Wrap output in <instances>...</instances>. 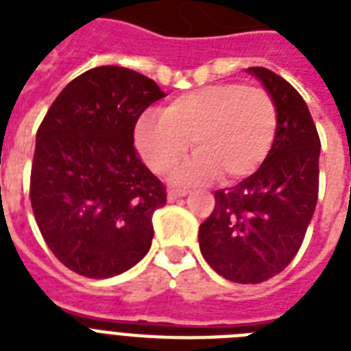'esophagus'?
I'll return each mask as SVG.
<instances>
[{"label": "esophagus", "instance_id": "obj_1", "mask_svg": "<svg viewBox=\"0 0 351 351\" xmlns=\"http://www.w3.org/2000/svg\"><path fill=\"white\" fill-rule=\"evenodd\" d=\"M187 193L189 191H186V189H171V191L167 193V200H169V202H175L176 198L186 197Z\"/></svg>", "mask_w": 351, "mask_h": 351}]
</instances>
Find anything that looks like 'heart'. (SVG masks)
I'll list each match as a JSON object with an SVG mask.
<instances>
[{"mask_svg": "<svg viewBox=\"0 0 351 351\" xmlns=\"http://www.w3.org/2000/svg\"><path fill=\"white\" fill-rule=\"evenodd\" d=\"M278 111L262 87L209 85L176 96L162 117L142 114L134 125V147L149 169L169 173L189 147L197 156L175 173L178 184H226L255 175L277 138Z\"/></svg>", "mask_w": 351, "mask_h": 351, "instance_id": "heart-1", "label": "heart"}]
</instances>
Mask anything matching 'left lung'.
<instances>
[{
    "label": "left lung",
    "mask_w": 351,
    "mask_h": 351,
    "mask_svg": "<svg viewBox=\"0 0 351 351\" xmlns=\"http://www.w3.org/2000/svg\"><path fill=\"white\" fill-rule=\"evenodd\" d=\"M247 73L277 104V138L255 175L215 191L198 242L219 275L258 284L282 271L304 240L319 197L321 140L306 101L286 80L264 67Z\"/></svg>",
    "instance_id": "8db88e82"
}]
</instances>
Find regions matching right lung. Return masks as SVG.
Segmentation results:
<instances>
[{"label": "right lung", "instance_id": "add662e5", "mask_svg": "<svg viewBox=\"0 0 351 351\" xmlns=\"http://www.w3.org/2000/svg\"><path fill=\"white\" fill-rule=\"evenodd\" d=\"M165 93L117 65L74 78L36 134L30 204L47 245L63 266L109 278L147 255L162 182L134 149V125Z\"/></svg>", "mask_w": 351, "mask_h": 351}]
</instances>
